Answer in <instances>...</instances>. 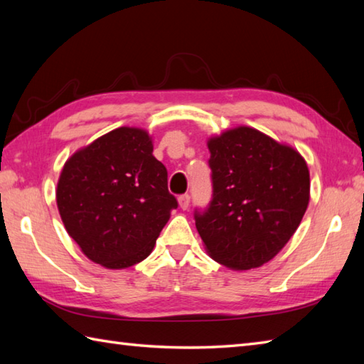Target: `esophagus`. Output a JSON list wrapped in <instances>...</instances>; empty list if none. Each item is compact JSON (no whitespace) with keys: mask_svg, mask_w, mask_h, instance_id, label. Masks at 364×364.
<instances>
[{"mask_svg":"<svg viewBox=\"0 0 364 364\" xmlns=\"http://www.w3.org/2000/svg\"><path fill=\"white\" fill-rule=\"evenodd\" d=\"M178 203H180V208L181 210H188L189 208V203H191V197L189 194H183L178 197Z\"/></svg>","mask_w":364,"mask_h":364,"instance_id":"1","label":"esophagus"}]
</instances>
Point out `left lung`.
Masks as SVG:
<instances>
[{
  "label": "left lung",
  "mask_w": 364,
  "mask_h": 364,
  "mask_svg": "<svg viewBox=\"0 0 364 364\" xmlns=\"http://www.w3.org/2000/svg\"><path fill=\"white\" fill-rule=\"evenodd\" d=\"M213 198L196 210L210 257L235 270L264 264L296 233L310 202L305 159L261 131L239 127L208 141Z\"/></svg>",
  "instance_id": "obj_1"
}]
</instances>
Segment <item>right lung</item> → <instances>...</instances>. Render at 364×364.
I'll use <instances>...</instances> for the list:
<instances>
[{
    "label": "right lung",
    "mask_w": 364,
    "mask_h": 364,
    "mask_svg": "<svg viewBox=\"0 0 364 364\" xmlns=\"http://www.w3.org/2000/svg\"><path fill=\"white\" fill-rule=\"evenodd\" d=\"M56 202L67 233L107 269L149 257L178 206L149 133L129 127L98 137L65 162Z\"/></svg>",
    "instance_id": "1"
}]
</instances>
